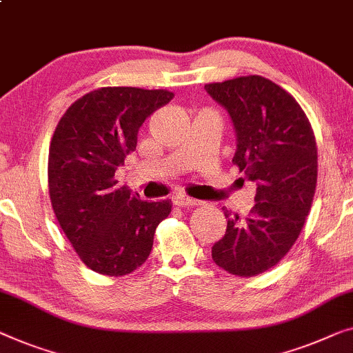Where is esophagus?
Listing matches in <instances>:
<instances>
[{
  "label": "esophagus",
  "mask_w": 353,
  "mask_h": 353,
  "mask_svg": "<svg viewBox=\"0 0 353 353\" xmlns=\"http://www.w3.org/2000/svg\"><path fill=\"white\" fill-rule=\"evenodd\" d=\"M173 203H175L176 207H194V205H199L201 201H196V199L192 197H188V196H175L173 197Z\"/></svg>",
  "instance_id": "1"
}]
</instances>
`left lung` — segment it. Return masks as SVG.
<instances>
[{
  "label": "left lung",
  "mask_w": 353,
  "mask_h": 353,
  "mask_svg": "<svg viewBox=\"0 0 353 353\" xmlns=\"http://www.w3.org/2000/svg\"><path fill=\"white\" fill-rule=\"evenodd\" d=\"M205 90L232 121V162L256 185L247 218L223 208L228 228L212 258L229 274L252 277L277 264L304 226L319 165L314 130L298 101L263 76L207 84Z\"/></svg>",
  "instance_id": "1"
}]
</instances>
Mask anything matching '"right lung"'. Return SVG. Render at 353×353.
<instances>
[{"label": "right lung", "instance_id": "add662e5", "mask_svg": "<svg viewBox=\"0 0 353 353\" xmlns=\"http://www.w3.org/2000/svg\"><path fill=\"white\" fill-rule=\"evenodd\" d=\"M173 99L168 90L101 88L66 110L49 148V194L65 236L85 265L119 277L146 261L157 224L172 202L140 201L114 173L135 151L148 116Z\"/></svg>", "mask_w": 353, "mask_h": 353}]
</instances>
